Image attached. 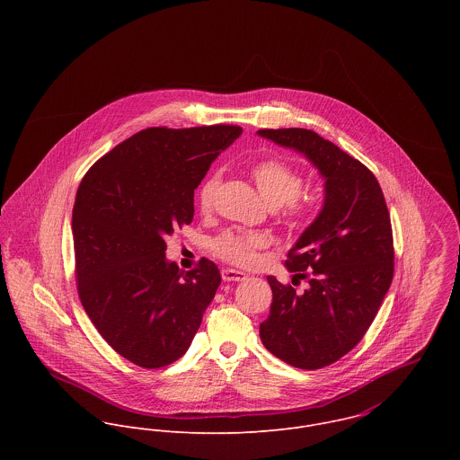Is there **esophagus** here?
<instances>
[{"label": "esophagus", "instance_id": "34e87169", "mask_svg": "<svg viewBox=\"0 0 460 460\" xmlns=\"http://www.w3.org/2000/svg\"><path fill=\"white\" fill-rule=\"evenodd\" d=\"M221 278L225 281H243V279L248 278V274L243 272V270H235V269H223Z\"/></svg>", "mask_w": 460, "mask_h": 460}]
</instances>
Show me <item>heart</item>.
Returning <instances> with one entry per match:
<instances>
[{
    "label": "heart",
    "instance_id": "obj_1",
    "mask_svg": "<svg viewBox=\"0 0 460 460\" xmlns=\"http://www.w3.org/2000/svg\"><path fill=\"white\" fill-rule=\"evenodd\" d=\"M252 177L259 193L270 208H281L287 223H303L310 214V203L299 201L303 188V175L285 161L270 159L253 166ZM221 184V175H208L198 191V203L203 212L214 207L216 193ZM267 246V237L253 232H225L214 241V253L225 262L252 267L259 262L261 252Z\"/></svg>",
    "mask_w": 460,
    "mask_h": 460
}]
</instances>
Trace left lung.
<instances>
[{
  "mask_svg": "<svg viewBox=\"0 0 460 460\" xmlns=\"http://www.w3.org/2000/svg\"><path fill=\"white\" fill-rule=\"evenodd\" d=\"M259 136L303 154L326 181L323 210L285 262L308 278L310 288L296 294L267 276L272 303L261 338L270 354L296 368H324L361 341L392 285L390 212L376 175L317 132L261 129Z\"/></svg>",
  "mask_w": 460,
  "mask_h": 460,
  "instance_id": "8db88e82",
  "label": "left lung"
}]
</instances>
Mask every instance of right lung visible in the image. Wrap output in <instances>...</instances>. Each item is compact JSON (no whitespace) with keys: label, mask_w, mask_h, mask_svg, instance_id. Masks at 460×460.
Here are the masks:
<instances>
[{"label":"right lung","mask_w":460,"mask_h":460,"mask_svg":"<svg viewBox=\"0 0 460 460\" xmlns=\"http://www.w3.org/2000/svg\"><path fill=\"white\" fill-rule=\"evenodd\" d=\"M243 129L150 128L102 155L83 177L72 208L81 305L101 336L143 368L186 354L221 283L201 259L181 270L166 239L195 216V190Z\"/></svg>","instance_id":"add662e5"}]
</instances>
